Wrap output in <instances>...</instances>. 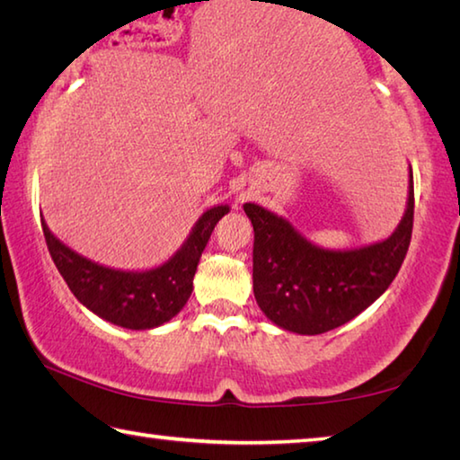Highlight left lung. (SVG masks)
<instances>
[{
	"mask_svg": "<svg viewBox=\"0 0 460 460\" xmlns=\"http://www.w3.org/2000/svg\"><path fill=\"white\" fill-rule=\"evenodd\" d=\"M243 211L253 225V294L279 329L321 334L361 314L384 294L406 258L414 225V178L406 211L384 241L355 249H324L284 217L255 202Z\"/></svg>",
	"mask_w": 460,
	"mask_h": 460,
	"instance_id": "1",
	"label": "left lung"
}]
</instances>
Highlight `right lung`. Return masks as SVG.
I'll return each instance as SVG.
<instances>
[{"instance_id": "obj_1", "label": "right lung", "mask_w": 460, "mask_h": 460, "mask_svg": "<svg viewBox=\"0 0 460 460\" xmlns=\"http://www.w3.org/2000/svg\"><path fill=\"white\" fill-rule=\"evenodd\" d=\"M229 205L207 208L194 223L181 249L158 268L126 271L101 266L62 243L42 219L46 245L65 282L83 306L103 321L131 331H147L168 323L192 294V278L202 249Z\"/></svg>"}]
</instances>
